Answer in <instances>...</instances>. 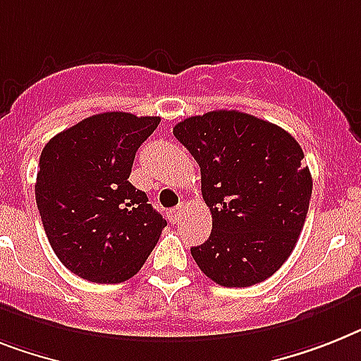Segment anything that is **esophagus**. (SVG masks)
I'll use <instances>...</instances> for the list:
<instances>
[{
	"mask_svg": "<svg viewBox=\"0 0 361 361\" xmlns=\"http://www.w3.org/2000/svg\"><path fill=\"white\" fill-rule=\"evenodd\" d=\"M184 210H186V207H184V204H178V207H175L173 210H169V217H171V221L173 223L180 221L184 216Z\"/></svg>",
	"mask_w": 361,
	"mask_h": 361,
	"instance_id": "34e87169",
	"label": "esophagus"
}]
</instances>
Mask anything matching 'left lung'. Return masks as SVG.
Instances as JSON below:
<instances>
[{"label": "left lung", "instance_id": "8db88e82", "mask_svg": "<svg viewBox=\"0 0 361 361\" xmlns=\"http://www.w3.org/2000/svg\"><path fill=\"white\" fill-rule=\"evenodd\" d=\"M173 134L197 160L212 214L208 240L192 247L199 269L227 288L269 279L295 249L312 197L297 140L238 110L192 116Z\"/></svg>", "mask_w": 361, "mask_h": 361}]
</instances>
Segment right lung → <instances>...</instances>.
<instances>
[{
	"label": "right lung",
	"mask_w": 361,
	"mask_h": 361,
	"mask_svg": "<svg viewBox=\"0 0 361 361\" xmlns=\"http://www.w3.org/2000/svg\"><path fill=\"white\" fill-rule=\"evenodd\" d=\"M159 116L103 112L53 136L38 164L37 207L56 258L80 279L120 284L142 269L168 225L129 183Z\"/></svg>",
	"instance_id": "right-lung-1"
}]
</instances>
